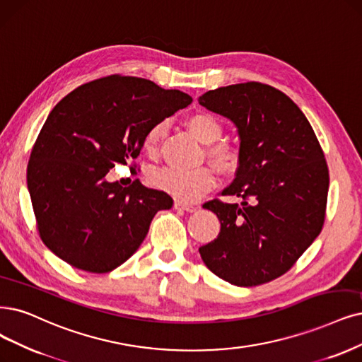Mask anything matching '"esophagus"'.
<instances>
[{
    "label": "esophagus",
    "mask_w": 362,
    "mask_h": 362,
    "mask_svg": "<svg viewBox=\"0 0 362 362\" xmlns=\"http://www.w3.org/2000/svg\"><path fill=\"white\" fill-rule=\"evenodd\" d=\"M174 207H176V209H180V210H185V211H189V213H192V211H195V210H197V207H195V206L188 204V203H183V202H176V203H174Z\"/></svg>",
    "instance_id": "34e87169"
}]
</instances>
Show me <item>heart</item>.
<instances>
[{"mask_svg":"<svg viewBox=\"0 0 362 362\" xmlns=\"http://www.w3.org/2000/svg\"><path fill=\"white\" fill-rule=\"evenodd\" d=\"M186 125L199 141L213 143L216 141L222 134V124L216 116L207 112L192 113L186 119ZM165 122H156L152 125L143 139V149L147 153H153L158 144L164 137ZM209 153L213 163L223 174H231L237 170L240 164V155L235 147L226 143L213 144ZM149 182L156 189L164 191L174 198L185 203H191L198 199L203 194L210 191L215 186L216 177L209 167H197V168H176L165 167L158 171H153L149 176Z\"/></svg>","mask_w":362,"mask_h":362,"instance_id":"1","label":"heart"}]
</instances>
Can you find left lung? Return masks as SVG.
<instances>
[{"label": "left lung", "instance_id": "1", "mask_svg": "<svg viewBox=\"0 0 362 362\" xmlns=\"http://www.w3.org/2000/svg\"><path fill=\"white\" fill-rule=\"evenodd\" d=\"M198 103L238 129L240 164L222 195L243 199L204 204L216 213L221 233L199 247V255L225 282H272L297 262L324 226L329 174L322 147L298 105L270 85L223 86Z\"/></svg>", "mask_w": 362, "mask_h": 362}]
</instances>
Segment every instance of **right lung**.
I'll return each instance as SVG.
<instances>
[{
  "label": "right lung",
  "mask_w": 362,
  "mask_h": 362,
  "mask_svg": "<svg viewBox=\"0 0 362 362\" xmlns=\"http://www.w3.org/2000/svg\"><path fill=\"white\" fill-rule=\"evenodd\" d=\"M192 103L177 89L112 74L71 90L49 113L33 146L26 182L43 243L66 264L109 273L136 252L173 198L139 180L104 176L136 159L152 125Z\"/></svg>",
  "instance_id": "right-lung-1"
}]
</instances>
